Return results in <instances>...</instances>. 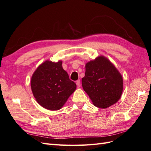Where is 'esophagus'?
I'll return each instance as SVG.
<instances>
[{"mask_svg":"<svg viewBox=\"0 0 151 151\" xmlns=\"http://www.w3.org/2000/svg\"><path fill=\"white\" fill-rule=\"evenodd\" d=\"M76 86H77V87H80L81 84H80V80H77V81H76Z\"/></svg>","mask_w":151,"mask_h":151,"instance_id":"obj_1","label":"esophagus"}]
</instances>
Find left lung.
Instances as JSON below:
<instances>
[{
	"label": "left lung",
	"mask_w": 151,
	"mask_h": 151,
	"mask_svg": "<svg viewBox=\"0 0 151 151\" xmlns=\"http://www.w3.org/2000/svg\"><path fill=\"white\" fill-rule=\"evenodd\" d=\"M82 84L93 105L100 109H106L115 104L121 98L123 91L121 74L103 55L86 63Z\"/></svg>",
	"instance_id": "left-lung-1"
}]
</instances>
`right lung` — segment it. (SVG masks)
Wrapping results in <instances>:
<instances>
[{
  "label": "right lung",
  "instance_id": "add662e5",
  "mask_svg": "<svg viewBox=\"0 0 151 151\" xmlns=\"http://www.w3.org/2000/svg\"><path fill=\"white\" fill-rule=\"evenodd\" d=\"M62 64L61 60L45 61L34 72L30 80L36 101L49 110H60L76 88Z\"/></svg>",
  "mask_w": 151,
  "mask_h": 151
}]
</instances>
